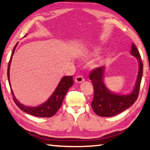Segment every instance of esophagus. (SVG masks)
<instances>
[{"mask_svg": "<svg viewBox=\"0 0 150 150\" xmlns=\"http://www.w3.org/2000/svg\"><path fill=\"white\" fill-rule=\"evenodd\" d=\"M85 81V79L83 78V76L78 75L77 77H75V82L77 83H81Z\"/></svg>", "mask_w": 150, "mask_h": 150, "instance_id": "esophagus-1", "label": "esophagus"}]
</instances>
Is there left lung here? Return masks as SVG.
<instances>
[{"label":"left lung","instance_id":"obj_1","mask_svg":"<svg viewBox=\"0 0 150 150\" xmlns=\"http://www.w3.org/2000/svg\"><path fill=\"white\" fill-rule=\"evenodd\" d=\"M131 54L138 60L139 68L135 87L130 95H116L110 93L106 88L103 81L105 71L104 67L95 68L90 73L89 78L92 81L94 89V97L91 106L97 115L103 117L115 116L128 108L138 98L142 81L143 64L140 54L134 44L132 46Z\"/></svg>","mask_w":150,"mask_h":150}]
</instances>
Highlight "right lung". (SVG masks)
Wrapping results in <instances>:
<instances>
[{
	"label": "right lung",
	"mask_w": 150,
	"mask_h": 150,
	"mask_svg": "<svg viewBox=\"0 0 150 150\" xmlns=\"http://www.w3.org/2000/svg\"><path fill=\"white\" fill-rule=\"evenodd\" d=\"M18 44V43H17ZM17 44L15 45L13 51H12L11 59H10L8 63V70H7V76L8 78V83L11 87V83H10V79H9V71H10V66H11V63L12 60V55L14 54L15 48H16ZM73 85V76H65L61 80L60 83L56 88V89L53 93V95L51 96V97L48 99L47 101L42 104V105L37 107H28L26 106L21 103H19L16 100L14 95V93L12 92V90L11 87V93L12 96H13V100L18 107L20 108L22 110H23L25 112L29 114L30 115L38 116V117L42 118H48L52 117V116L55 115L57 110L62 106L63 100L64 99V97L66 95V93L69 88Z\"/></svg>",
	"instance_id": "obj_1"
}]
</instances>
